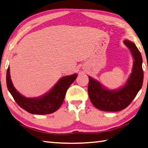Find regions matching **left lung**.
I'll list each match as a JSON object with an SVG mask.
<instances>
[{"label": "left lung", "instance_id": "8db88e82", "mask_svg": "<svg viewBox=\"0 0 148 148\" xmlns=\"http://www.w3.org/2000/svg\"><path fill=\"white\" fill-rule=\"evenodd\" d=\"M134 58L132 72L123 87L115 90L105 88L97 81L89 77L88 95L92 103L97 109L106 112H118L126 108L132 102L142 88L144 79L143 58L134 43L125 40Z\"/></svg>", "mask_w": 148, "mask_h": 148}]
</instances>
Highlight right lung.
<instances>
[{
  "label": "right lung",
  "instance_id": "obj_1",
  "mask_svg": "<svg viewBox=\"0 0 148 148\" xmlns=\"http://www.w3.org/2000/svg\"><path fill=\"white\" fill-rule=\"evenodd\" d=\"M77 76L75 74L63 77L48 93L36 98L23 96L14 88L11 79L10 67L6 73V84L9 92L22 108L32 114L45 115L56 112L60 108L64 100L66 90Z\"/></svg>",
  "mask_w": 148,
  "mask_h": 148
}]
</instances>
